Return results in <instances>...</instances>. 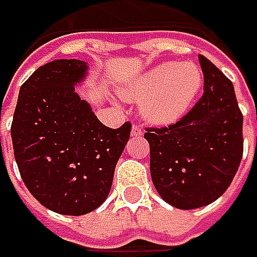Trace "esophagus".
I'll return each instance as SVG.
<instances>
[{"mask_svg": "<svg viewBox=\"0 0 257 257\" xmlns=\"http://www.w3.org/2000/svg\"><path fill=\"white\" fill-rule=\"evenodd\" d=\"M142 134H143V128H142V125L134 124L133 127H132V136H133V137H139V136H142Z\"/></svg>", "mask_w": 257, "mask_h": 257, "instance_id": "34e87169", "label": "esophagus"}]
</instances>
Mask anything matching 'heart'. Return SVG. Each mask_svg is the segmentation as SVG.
<instances>
[{
    "instance_id": "heart-1",
    "label": "heart",
    "mask_w": 257,
    "mask_h": 257,
    "mask_svg": "<svg viewBox=\"0 0 257 257\" xmlns=\"http://www.w3.org/2000/svg\"><path fill=\"white\" fill-rule=\"evenodd\" d=\"M203 85V73L194 63H163L127 81L118 90L125 100L142 103L143 117L166 125L180 120Z\"/></svg>"
}]
</instances>
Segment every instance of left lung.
I'll use <instances>...</instances> for the list:
<instances>
[{"label":"left lung","instance_id":"obj_1","mask_svg":"<svg viewBox=\"0 0 257 257\" xmlns=\"http://www.w3.org/2000/svg\"><path fill=\"white\" fill-rule=\"evenodd\" d=\"M204 93L167 127H147L154 187L173 207L192 210L217 200L230 186L243 156V115L232 81L199 55Z\"/></svg>","mask_w":257,"mask_h":257}]
</instances>
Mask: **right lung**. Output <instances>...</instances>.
<instances>
[{
  "label": "right lung",
  "instance_id": "1",
  "mask_svg": "<svg viewBox=\"0 0 257 257\" xmlns=\"http://www.w3.org/2000/svg\"><path fill=\"white\" fill-rule=\"evenodd\" d=\"M87 63L55 60L35 70L20 88L11 124L21 179L44 207L81 216L107 199L132 124L104 125L75 93Z\"/></svg>",
  "mask_w": 257,
  "mask_h": 257
}]
</instances>
